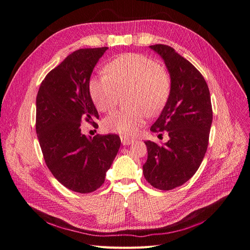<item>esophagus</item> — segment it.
<instances>
[{
  "label": "esophagus",
  "instance_id": "esophagus-1",
  "mask_svg": "<svg viewBox=\"0 0 250 250\" xmlns=\"http://www.w3.org/2000/svg\"><path fill=\"white\" fill-rule=\"evenodd\" d=\"M120 139H122V143L124 144V146H130V144H132L134 142L133 139H128L125 136H122V138H120Z\"/></svg>",
  "mask_w": 250,
  "mask_h": 250
}]
</instances>
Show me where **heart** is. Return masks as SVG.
Segmentation results:
<instances>
[{"instance_id":"b5f03b06","label":"heart","mask_w":250,"mask_h":250,"mask_svg":"<svg viewBox=\"0 0 250 250\" xmlns=\"http://www.w3.org/2000/svg\"><path fill=\"white\" fill-rule=\"evenodd\" d=\"M107 75L94 76L89 92L95 107L107 112L115 107L120 92L128 90L130 109L116 110L104 119L108 132L134 136L143 125L147 113L154 115L164 107L170 94V78L160 63L146 55H119L106 66Z\"/></svg>"}]
</instances>
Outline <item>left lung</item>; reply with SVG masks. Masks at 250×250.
Listing matches in <instances>:
<instances>
[{
	"label": "left lung",
	"mask_w": 250,
	"mask_h": 250,
	"mask_svg": "<svg viewBox=\"0 0 250 250\" xmlns=\"http://www.w3.org/2000/svg\"><path fill=\"white\" fill-rule=\"evenodd\" d=\"M170 75V94L150 131H167L169 140L159 146L146 141V180L160 190H172L197 171L208 148L213 111L208 87L203 75L171 46L149 45Z\"/></svg>",
	"instance_id": "8db88e82"
}]
</instances>
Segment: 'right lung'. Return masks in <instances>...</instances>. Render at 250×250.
Listing matches in <instances>:
<instances>
[{
	"label": "right lung",
	"mask_w": 250,
	"mask_h": 250,
	"mask_svg": "<svg viewBox=\"0 0 250 250\" xmlns=\"http://www.w3.org/2000/svg\"><path fill=\"white\" fill-rule=\"evenodd\" d=\"M107 50L80 49L68 55L46 75L36 98V133L45 164L64 187L79 193L102 186L120 146L115 134L91 138L81 132L84 120L98 127L89 81Z\"/></svg>",
	"instance_id": "add662e5"
}]
</instances>
